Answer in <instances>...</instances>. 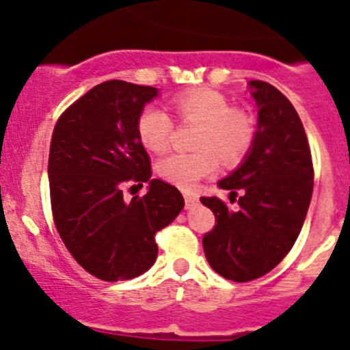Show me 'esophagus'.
<instances>
[{"instance_id": "1", "label": "esophagus", "mask_w": 350, "mask_h": 350, "mask_svg": "<svg viewBox=\"0 0 350 350\" xmlns=\"http://www.w3.org/2000/svg\"><path fill=\"white\" fill-rule=\"evenodd\" d=\"M184 199H185V208L187 209H191V208H194L196 204H198L199 202V198L196 194H191V192H185L184 194Z\"/></svg>"}]
</instances>
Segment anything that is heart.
<instances>
[{
  "label": "heart",
  "instance_id": "obj_1",
  "mask_svg": "<svg viewBox=\"0 0 350 350\" xmlns=\"http://www.w3.org/2000/svg\"><path fill=\"white\" fill-rule=\"evenodd\" d=\"M175 111L180 122L199 125L196 152H170L158 161L159 177L180 189H192L215 175L219 159L235 165L254 141V120L244 109L232 108L228 99L213 89H196L177 96ZM172 116L159 106H146L137 118V134L149 151L161 152L172 141Z\"/></svg>",
  "mask_w": 350,
  "mask_h": 350
}]
</instances>
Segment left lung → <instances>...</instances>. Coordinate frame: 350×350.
Segmentation results:
<instances>
[{
    "mask_svg": "<svg viewBox=\"0 0 350 350\" xmlns=\"http://www.w3.org/2000/svg\"><path fill=\"white\" fill-rule=\"evenodd\" d=\"M258 131L241 166L218 185L230 192L232 211L218 198H201L216 225L202 237L209 266L223 278L251 282L271 271L301 234L311 202L314 170L304 127L292 103L271 84L251 81Z\"/></svg>",
    "mask_w": 350,
    "mask_h": 350,
    "instance_id": "obj_1",
    "label": "left lung"
}]
</instances>
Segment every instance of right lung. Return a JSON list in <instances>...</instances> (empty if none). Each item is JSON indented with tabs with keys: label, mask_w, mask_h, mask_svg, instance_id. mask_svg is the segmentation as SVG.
<instances>
[{
	"label": "right lung",
	"mask_w": 350,
	"mask_h": 350,
	"mask_svg": "<svg viewBox=\"0 0 350 350\" xmlns=\"http://www.w3.org/2000/svg\"><path fill=\"white\" fill-rule=\"evenodd\" d=\"M151 85L108 81L70 105L49 146V196L56 230L73 259L105 282L131 280L158 256L156 234L177 218L184 198L151 178V159L137 134ZM150 182L127 203L122 191Z\"/></svg>",
	"instance_id": "obj_1"
}]
</instances>
